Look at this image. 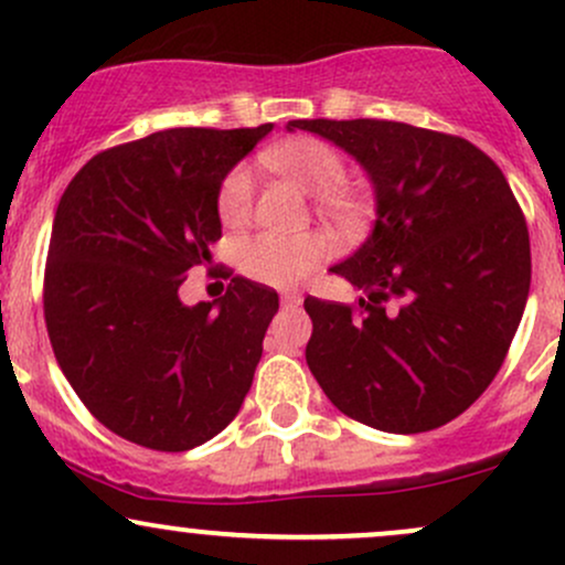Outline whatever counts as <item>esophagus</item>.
I'll list each match as a JSON object with an SVG mask.
<instances>
[{"label": "esophagus", "instance_id": "obj_1", "mask_svg": "<svg viewBox=\"0 0 565 565\" xmlns=\"http://www.w3.org/2000/svg\"><path fill=\"white\" fill-rule=\"evenodd\" d=\"M300 302H302L300 291H284V295H281L284 308H295V305H300Z\"/></svg>", "mask_w": 565, "mask_h": 565}]
</instances>
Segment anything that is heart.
Instances as JSON below:
<instances>
[{"instance_id":"b5f03b06","label":"heart","mask_w":565,"mask_h":565,"mask_svg":"<svg viewBox=\"0 0 565 565\" xmlns=\"http://www.w3.org/2000/svg\"><path fill=\"white\" fill-rule=\"evenodd\" d=\"M265 161L278 172L289 174L310 193H327L345 178V161L340 151L319 138H295L278 142L265 153ZM255 199V167L242 161L225 174L217 191V212L223 223L238 225L249 217ZM332 201V193H327ZM329 255L321 233H278L263 231L238 246V268L252 281L268 287H297Z\"/></svg>"}]
</instances>
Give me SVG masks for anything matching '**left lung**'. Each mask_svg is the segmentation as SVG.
<instances>
[{
    "mask_svg": "<svg viewBox=\"0 0 565 565\" xmlns=\"http://www.w3.org/2000/svg\"><path fill=\"white\" fill-rule=\"evenodd\" d=\"M369 174L377 217L334 268L359 305L305 297V361L327 398L369 427L451 423L497 377L531 284L529 228L508 180L457 135L385 119H295Z\"/></svg>",
    "mask_w": 565,
    "mask_h": 565,
    "instance_id": "1",
    "label": "left lung"
}]
</instances>
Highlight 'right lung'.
I'll return each instance as SVG.
<instances>
[{
	"mask_svg": "<svg viewBox=\"0 0 565 565\" xmlns=\"http://www.w3.org/2000/svg\"><path fill=\"white\" fill-rule=\"evenodd\" d=\"M270 129L153 132L97 153L61 196L44 321L71 387L116 436L188 451L242 408L278 295L228 274L223 297L185 305L180 284L212 265L220 183Z\"/></svg>",
	"mask_w": 565,
	"mask_h": 565,
	"instance_id": "add662e5",
	"label": "right lung"
}]
</instances>
